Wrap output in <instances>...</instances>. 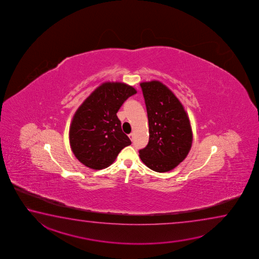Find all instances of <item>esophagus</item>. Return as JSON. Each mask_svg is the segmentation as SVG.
Segmentation results:
<instances>
[{"instance_id": "esophagus-1", "label": "esophagus", "mask_w": 259, "mask_h": 259, "mask_svg": "<svg viewBox=\"0 0 259 259\" xmlns=\"http://www.w3.org/2000/svg\"><path fill=\"white\" fill-rule=\"evenodd\" d=\"M133 137H134V134H133V133H131V134L128 135V138H130V140L132 141H133Z\"/></svg>"}]
</instances>
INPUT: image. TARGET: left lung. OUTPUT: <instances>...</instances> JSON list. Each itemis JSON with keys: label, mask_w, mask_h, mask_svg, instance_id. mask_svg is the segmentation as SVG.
<instances>
[{"label": "left lung", "mask_w": 259, "mask_h": 259, "mask_svg": "<svg viewBox=\"0 0 259 259\" xmlns=\"http://www.w3.org/2000/svg\"><path fill=\"white\" fill-rule=\"evenodd\" d=\"M149 118V143L139 151L147 167L167 172L184 160L193 134L189 116L175 94L158 80L141 82Z\"/></svg>", "instance_id": "left-lung-1"}]
</instances>
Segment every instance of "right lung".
Returning a JSON list of instances; mask_svg holds the SVG:
<instances>
[{
    "label": "right lung",
    "instance_id": "add662e5",
    "mask_svg": "<svg viewBox=\"0 0 259 259\" xmlns=\"http://www.w3.org/2000/svg\"><path fill=\"white\" fill-rule=\"evenodd\" d=\"M136 93L127 84L104 82L79 106L69 132L70 148L79 162L92 169L105 168L121 149L132 144L117 112Z\"/></svg>",
    "mask_w": 259,
    "mask_h": 259
}]
</instances>
